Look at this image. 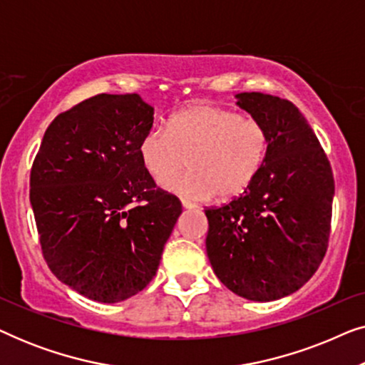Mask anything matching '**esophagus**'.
Here are the masks:
<instances>
[{
  "label": "esophagus",
  "mask_w": 365,
  "mask_h": 365,
  "mask_svg": "<svg viewBox=\"0 0 365 365\" xmlns=\"http://www.w3.org/2000/svg\"><path fill=\"white\" fill-rule=\"evenodd\" d=\"M181 204H182V207H184V209H196V207H197L196 204L191 202V201H187V199H182Z\"/></svg>",
  "instance_id": "obj_1"
}]
</instances>
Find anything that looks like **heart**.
I'll list each match as a JSON object with an SVG mask.
<instances>
[{
	"label": "heart",
	"mask_w": 365,
	"mask_h": 365,
	"mask_svg": "<svg viewBox=\"0 0 365 365\" xmlns=\"http://www.w3.org/2000/svg\"><path fill=\"white\" fill-rule=\"evenodd\" d=\"M271 138L261 121L214 104H192L174 113L168 129L153 128L139 143L143 168L156 179L180 170L190 156L192 169L163 187L181 196L221 201L251 187L266 163Z\"/></svg>",
	"instance_id": "heart-1"
}]
</instances>
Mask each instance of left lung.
I'll return each mask as SVG.
<instances>
[{
    "mask_svg": "<svg viewBox=\"0 0 365 365\" xmlns=\"http://www.w3.org/2000/svg\"><path fill=\"white\" fill-rule=\"evenodd\" d=\"M236 98L267 128L271 146L247 191L206 209V249L229 291L269 302L301 289L326 256L334 176L317 136L291 101L264 93Z\"/></svg>",
    "mask_w": 365,
    "mask_h": 365,
    "instance_id": "1",
    "label": "left lung"
}]
</instances>
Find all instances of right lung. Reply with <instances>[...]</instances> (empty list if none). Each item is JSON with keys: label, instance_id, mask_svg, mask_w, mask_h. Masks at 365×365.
I'll use <instances>...</instances> for the list:
<instances>
[{"label": "right lung", "instance_id": "obj_1", "mask_svg": "<svg viewBox=\"0 0 365 365\" xmlns=\"http://www.w3.org/2000/svg\"><path fill=\"white\" fill-rule=\"evenodd\" d=\"M154 108L138 94H98L58 114L29 178L43 256L59 281L114 304L156 276L181 201L139 159Z\"/></svg>", "mask_w": 365, "mask_h": 365}]
</instances>
